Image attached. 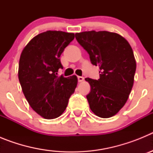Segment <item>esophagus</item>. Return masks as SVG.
<instances>
[{
  "mask_svg": "<svg viewBox=\"0 0 153 153\" xmlns=\"http://www.w3.org/2000/svg\"><path fill=\"white\" fill-rule=\"evenodd\" d=\"M78 81H79V83H81V82H83V80H84V78L83 77V76H78Z\"/></svg>",
  "mask_w": 153,
  "mask_h": 153,
  "instance_id": "obj_1",
  "label": "esophagus"
}]
</instances>
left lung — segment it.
<instances>
[{
	"label": "left lung",
	"mask_w": 153,
	"mask_h": 153,
	"mask_svg": "<svg viewBox=\"0 0 153 153\" xmlns=\"http://www.w3.org/2000/svg\"><path fill=\"white\" fill-rule=\"evenodd\" d=\"M75 36L92 64L100 70V79H85L91 87L86 96L90 109L101 118L113 117L123 107L133 86L136 63L132 47L122 36L109 31H85Z\"/></svg>",
	"instance_id": "8db88e82"
}]
</instances>
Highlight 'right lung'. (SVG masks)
I'll return each mask as SVG.
<instances>
[{"mask_svg": "<svg viewBox=\"0 0 153 153\" xmlns=\"http://www.w3.org/2000/svg\"><path fill=\"white\" fill-rule=\"evenodd\" d=\"M74 33L47 30L27 44L19 60L18 78L31 108L44 119L57 118L75 91L77 77L57 76L63 69L60 56Z\"/></svg>", "mask_w": 153, "mask_h": 153, "instance_id": "right-lung-1", "label": "right lung"}]
</instances>
